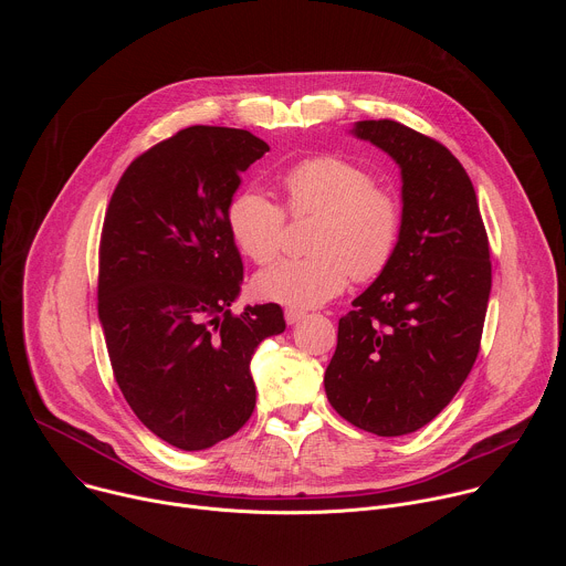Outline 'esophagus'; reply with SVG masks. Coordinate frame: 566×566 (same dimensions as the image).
Returning a JSON list of instances; mask_svg holds the SVG:
<instances>
[{
    "label": "esophagus",
    "mask_w": 566,
    "mask_h": 566,
    "mask_svg": "<svg viewBox=\"0 0 566 566\" xmlns=\"http://www.w3.org/2000/svg\"><path fill=\"white\" fill-rule=\"evenodd\" d=\"M284 317H286L289 325H295V322H300L302 317H306V311H304V308H295V306H289V308L284 311Z\"/></svg>",
    "instance_id": "34e87169"
}]
</instances>
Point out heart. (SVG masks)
Instances as JSON below:
<instances>
[{"mask_svg":"<svg viewBox=\"0 0 566 566\" xmlns=\"http://www.w3.org/2000/svg\"><path fill=\"white\" fill-rule=\"evenodd\" d=\"M286 210L317 214L308 249L313 255L280 260L255 277V291L271 302L313 306L336 297L349 282L376 280L391 262L402 226L394 192L374 184L363 166L338 154L295 160L282 172ZM237 249L255 264H269L282 249L284 208L260 188H241L226 208Z\"/></svg>","mask_w":566,"mask_h":566,"instance_id":"1","label":"heart"}]
</instances>
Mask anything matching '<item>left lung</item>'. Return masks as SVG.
<instances>
[{"instance_id": "left-lung-1", "label": "left lung", "mask_w": 566, "mask_h": 566, "mask_svg": "<svg viewBox=\"0 0 566 566\" xmlns=\"http://www.w3.org/2000/svg\"><path fill=\"white\" fill-rule=\"evenodd\" d=\"M358 138L400 166L396 253L338 322L325 371L334 410L378 437L428 426L468 378L493 284L472 181L439 140L396 120H360Z\"/></svg>"}]
</instances>
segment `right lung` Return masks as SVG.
<instances>
[{
	"label": "right lung",
	"instance_id": "right-lung-1",
	"mask_svg": "<svg viewBox=\"0 0 566 566\" xmlns=\"http://www.w3.org/2000/svg\"><path fill=\"white\" fill-rule=\"evenodd\" d=\"M264 151L247 129H181L132 160L105 212L98 317L114 378L140 423L181 450L251 419L253 352L286 327L273 302L230 311L244 264L226 208Z\"/></svg>",
	"mask_w": 566,
	"mask_h": 566
}]
</instances>
